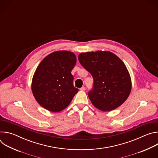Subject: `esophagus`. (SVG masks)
Here are the masks:
<instances>
[{
    "label": "esophagus",
    "mask_w": 158,
    "mask_h": 158,
    "mask_svg": "<svg viewBox=\"0 0 158 158\" xmlns=\"http://www.w3.org/2000/svg\"><path fill=\"white\" fill-rule=\"evenodd\" d=\"M80 90H81V91H85V87H84V86H82L81 88H80Z\"/></svg>",
    "instance_id": "obj_1"
}]
</instances>
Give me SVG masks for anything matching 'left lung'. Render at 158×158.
I'll return each instance as SVG.
<instances>
[{"instance_id": "1", "label": "left lung", "mask_w": 158, "mask_h": 158, "mask_svg": "<svg viewBox=\"0 0 158 158\" xmlns=\"http://www.w3.org/2000/svg\"><path fill=\"white\" fill-rule=\"evenodd\" d=\"M80 64L93 77V88L88 93L93 105L102 111L116 109L129 97L131 79L124 63L109 51L81 53Z\"/></svg>"}]
</instances>
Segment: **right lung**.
Here are the masks:
<instances>
[{
  "mask_svg": "<svg viewBox=\"0 0 158 158\" xmlns=\"http://www.w3.org/2000/svg\"><path fill=\"white\" fill-rule=\"evenodd\" d=\"M76 64L71 51H59L44 57L34 74L31 89L36 101L44 109L57 112L68 106L79 91L73 85L71 71Z\"/></svg>",
  "mask_w": 158,
  "mask_h": 158,
  "instance_id": "1",
  "label": "right lung"
}]
</instances>
